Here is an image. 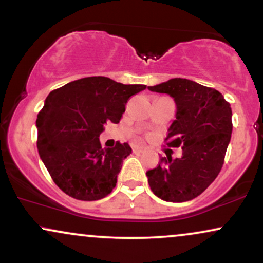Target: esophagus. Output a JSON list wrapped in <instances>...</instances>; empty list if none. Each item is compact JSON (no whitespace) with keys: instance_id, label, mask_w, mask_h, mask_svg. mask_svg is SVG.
Masks as SVG:
<instances>
[{"instance_id":"obj_1","label":"esophagus","mask_w":263,"mask_h":263,"mask_svg":"<svg viewBox=\"0 0 263 263\" xmlns=\"http://www.w3.org/2000/svg\"><path fill=\"white\" fill-rule=\"evenodd\" d=\"M134 152L135 153H143L144 152V147H142V145H136V147H134Z\"/></svg>"}]
</instances>
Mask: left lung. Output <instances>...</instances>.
<instances>
[{"mask_svg":"<svg viewBox=\"0 0 263 263\" xmlns=\"http://www.w3.org/2000/svg\"><path fill=\"white\" fill-rule=\"evenodd\" d=\"M148 89L174 98L176 120L166 141L183 151L182 158L161 156L158 167L147 172L148 183L165 201L192 200L215 181L223 165L233 128L231 104L215 88L187 79L175 78Z\"/></svg>","mask_w":263,"mask_h":263,"instance_id":"8db88e82","label":"left lung"}]
</instances>
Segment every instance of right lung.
Instances as JSON below:
<instances>
[{"label":"right lung","mask_w":263,"mask_h":263,"mask_svg":"<svg viewBox=\"0 0 263 263\" xmlns=\"http://www.w3.org/2000/svg\"><path fill=\"white\" fill-rule=\"evenodd\" d=\"M145 85H124L104 76L69 82L52 91L36 119L40 158L54 183L69 197L98 200L116 185L127 143L102 148L104 125L119 124L131 96Z\"/></svg>","instance_id":"right-lung-1"}]
</instances>
